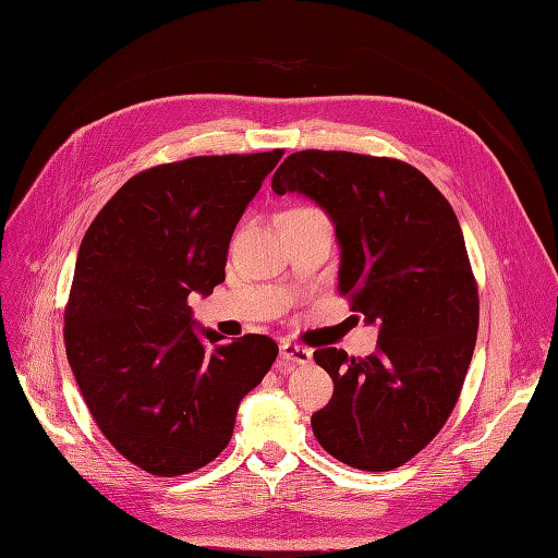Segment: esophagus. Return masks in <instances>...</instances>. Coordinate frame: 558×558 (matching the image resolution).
Instances as JSON below:
<instances>
[{
  "label": "esophagus",
  "mask_w": 558,
  "mask_h": 558,
  "mask_svg": "<svg viewBox=\"0 0 558 558\" xmlns=\"http://www.w3.org/2000/svg\"><path fill=\"white\" fill-rule=\"evenodd\" d=\"M280 359L284 366H306V364H311V349L284 342L280 347Z\"/></svg>",
  "instance_id": "34e87169"
}]
</instances>
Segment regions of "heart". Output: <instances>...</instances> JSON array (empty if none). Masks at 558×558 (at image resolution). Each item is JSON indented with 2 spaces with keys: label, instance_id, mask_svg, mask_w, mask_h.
<instances>
[{
  "label": "heart",
  "instance_id": "obj_1",
  "mask_svg": "<svg viewBox=\"0 0 558 558\" xmlns=\"http://www.w3.org/2000/svg\"><path fill=\"white\" fill-rule=\"evenodd\" d=\"M296 211H314V209H296Z\"/></svg>",
  "mask_w": 558,
  "mask_h": 558
}]
</instances>
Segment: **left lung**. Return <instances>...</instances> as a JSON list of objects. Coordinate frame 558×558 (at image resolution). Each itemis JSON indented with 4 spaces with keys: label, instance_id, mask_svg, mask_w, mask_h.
Wrapping results in <instances>:
<instances>
[{
    "label": "left lung",
    "instance_id": "obj_1",
    "mask_svg": "<svg viewBox=\"0 0 558 558\" xmlns=\"http://www.w3.org/2000/svg\"><path fill=\"white\" fill-rule=\"evenodd\" d=\"M276 194L316 202L340 244V294L378 349H318L332 397L311 416L320 447L361 471H392L430 442L454 409L477 335V288L459 218L418 168L352 151H294Z\"/></svg>",
    "mask_w": 558,
    "mask_h": 558
}]
</instances>
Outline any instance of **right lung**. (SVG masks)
Returning a JSON list of instances; mask_svg holds the SVG:
<instances>
[{
	"label": "right lung",
	"mask_w": 558,
	"mask_h": 558,
	"mask_svg": "<svg viewBox=\"0 0 558 558\" xmlns=\"http://www.w3.org/2000/svg\"><path fill=\"white\" fill-rule=\"evenodd\" d=\"M282 149L192 157L133 175L87 228L66 306L69 364L116 451L161 477L226 449L244 395L278 344H223L197 328L187 296L226 280L228 244Z\"/></svg>",
	"instance_id": "add662e5"
}]
</instances>
